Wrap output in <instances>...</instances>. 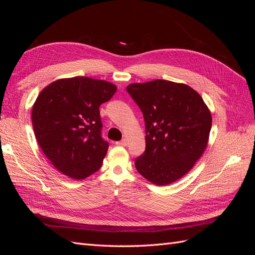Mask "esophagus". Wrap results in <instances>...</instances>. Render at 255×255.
I'll return each instance as SVG.
<instances>
[{"mask_svg":"<svg viewBox=\"0 0 255 255\" xmlns=\"http://www.w3.org/2000/svg\"><path fill=\"white\" fill-rule=\"evenodd\" d=\"M116 144H117V145H122V146H126V145L128 144V141H127L126 138H123L122 140H120V141H117V142H116Z\"/></svg>","mask_w":255,"mask_h":255,"instance_id":"obj_1","label":"esophagus"}]
</instances>
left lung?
Returning <instances> with one entry per match:
<instances>
[{"instance_id":"left-lung-1","label":"left lung","mask_w":255,"mask_h":255,"mask_svg":"<svg viewBox=\"0 0 255 255\" xmlns=\"http://www.w3.org/2000/svg\"><path fill=\"white\" fill-rule=\"evenodd\" d=\"M127 90L143 114L145 151L135 166L145 180L169 185L186 174L205 151L212 114L198 92L183 83L154 80Z\"/></svg>"}]
</instances>
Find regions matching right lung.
<instances>
[{
  "instance_id": "right-lung-1",
  "label": "right lung",
  "mask_w": 255,
  "mask_h": 255,
  "mask_svg": "<svg viewBox=\"0 0 255 255\" xmlns=\"http://www.w3.org/2000/svg\"><path fill=\"white\" fill-rule=\"evenodd\" d=\"M117 86L86 76L59 79L44 87L32 109L36 139L57 170L84 180L102 166L109 143L101 137L99 107Z\"/></svg>"
}]
</instances>
